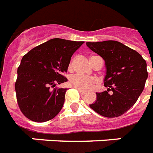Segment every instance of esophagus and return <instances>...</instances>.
Returning a JSON list of instances; mask_svg holds the SVG:
<instances>
[{
    "mask_svg": "<svg viewBox=\"0 0 153 153\" xmlns=\"http://www.w3.org/2000/svg\"><path fill=\"white\" fill-rule=\"evenodd\" d=\"M78 91H79V93L81 94H82V95H84V94H87V92H86V91H82V90H81V89H79V88H78Z\"/></svg>",
    "mask_w": 153,
    "mask_h": 153,
    "instance_id": "esophagus-1",
    "label": "esophagus"
}]
</instances>
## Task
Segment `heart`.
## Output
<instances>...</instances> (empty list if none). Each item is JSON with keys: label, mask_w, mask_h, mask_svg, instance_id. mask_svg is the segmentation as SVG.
<instances>
[{"label": "heart", "mask_w": 153, "mask_h": 153, "mask_svg": "<svg viewBox=\"0 0 153 153\" xmlns=\"http://www.w3.org/2000/svg\"><path fill=\"white\" fill-rule=\"evenodd\" d=\"M72 66L73 62H71L69 67H72ZM98 82V79L95 77L84 76L80 74H75L70 78V83L74 87L81 89L82 91H91L95 87Z\"/></svg>", "instance_id": "obj_1"}]
</instances>
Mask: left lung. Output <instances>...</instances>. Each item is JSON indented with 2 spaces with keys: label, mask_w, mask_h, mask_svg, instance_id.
I'll return each mask as SVG.
<instances>
[{
  "label": "left lung",
  "mask_w": 153,
  "mask_h": 153,
  "mask_svg": "<svg viewBox=\"0 0 153 153\" xmlns=\"http://www.w3.org/2000/svg\"><path fill=\"white\" fill-rule=\"evenodd\" d=\"M86 46L104 59L106 69L107 91L96 93L97 100L90 107L105 117L121 116L142 93L148 79L146 61L137 51L115 40L87 42Z\"/></svg>",
  "instance_id": "8db88e82"
}]
</instances>
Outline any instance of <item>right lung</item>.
I'll list each match as a JSON object with an SVG mask.
<instances>
[{"instance_id": "obj_1", "label": "right lung", "mask_w": 153, "mask_h": 153, "mask_svg": "<svg viewBox=\"0 0 153 153\" xmlns=\"http://www.w3.org/2000/svg\"><path fill=\"white\" fill-rule=\"evenodd\" d=\"M55 38L23 56L15 83L18 105L26 117L36 122L54 118L64 104L67 88H54L67 81L71 58L83 44Z\"/></svg>"}]
</instances>
